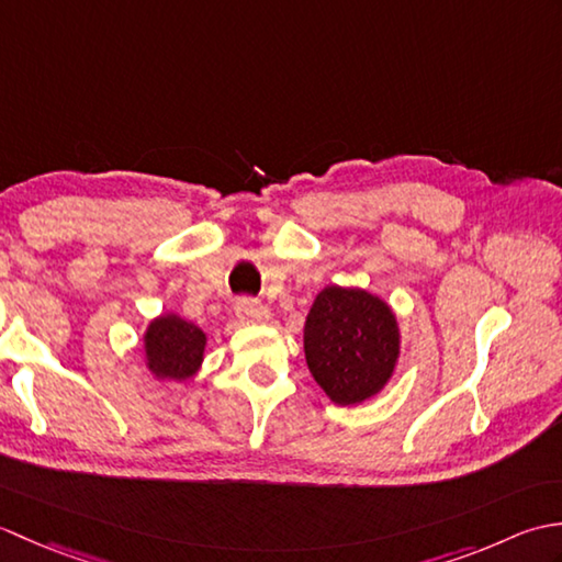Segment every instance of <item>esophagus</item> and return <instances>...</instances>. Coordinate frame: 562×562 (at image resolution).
I'll use <instances>...</instances> for the list:
<instances>
[{
  "label": "esophagus",
  "mask_w": 562,
  "mask_h": 562,
  "mask_svg": "<svg viewBox=\"0 0 562 562\" xmlns=\"http://www.w3.org/2000/svg\"><path fill=\"white\" fill-rule=\"evenodd\" d=\"M236 316L241 324H262V321L270 318V312L256 300H238Z\"/></svg>",
  "instance_id": "34e87169"
}]
</instances>
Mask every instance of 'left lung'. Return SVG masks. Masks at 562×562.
I'll return each mask as SVG.
<instances>
[{
  "label": "left lung",
  "mask_w": 562,
  "mask_h": 562,
  "mask_svg": "<svg viewBox=\"0 0 562 562\" xmlns=\"http://www.w3.org/2000/svg\"><path fill=\"white\" fill-rule=\"evenodd\" d=\"M308 372L338 405H357L389 384L401 355L391 306L360 288L321 290L304 324Z\"/></svg>",
  "instance_id": "left-lung-1"
}]
</instances>
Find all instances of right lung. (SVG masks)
<instances>
[{
    "instance_id": "right-lung-1",
    "label": "right lung",
    "mask_w": 562,
    "mask_h": 562,
    "mask_svg": "<svg viewBox=\"0 0 562 562\" xmlns=\"http://www.w3.org/2000/svg\"><path fill=\"white\" fill-rule=\"evenodd\" d=\"M207 336L178 314H161L145 333V357L157 379L186 381L198 374Z\"/></svg>"
}]
</instances>
